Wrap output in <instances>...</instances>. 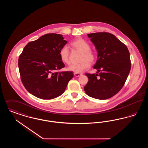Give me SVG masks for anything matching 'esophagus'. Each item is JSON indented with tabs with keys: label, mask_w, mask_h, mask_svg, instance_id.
I'll list each match as a JSON object with an SVG mask.
<instances>
[{
	"label": "esophagus",
	"mask_w": 148,
	"mask_h": 148,
	"mask_svg": "<svg viewBox=\"0 0 148 148\" xmlns=\"http://www.w3.org/2000/svg\"><path fill=\"white\" fill-rule=\"evenodd\" d=\"M74 74V75H75V77H80V76H81V75H82V74H80V73H75Z\"/></svg>",
	"instance_id": "34e87169"
}]
</instances>
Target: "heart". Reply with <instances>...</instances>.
<instances>
[{"label": "heart", "instance_id": "1", "mask_svg": "<svg viewBox=\"0 0 148 148\" xmlns=\"http://www.w3.org/2000/svg\"><path fill=\"white\" fill-rule=\"evenodd\" d=\"M71 45L76 49L82 51L79 63L72 64L68 68L69 71L80 73L89 68L90 63H94L97 59L95 53L91 50L90 44L83 38H77L73 41ZM59 56L62 61L66 64L71 63L69 59V49L68 46L64 45L59 51Z\"/></svg>", "mask_w": 148, "mask_h": 148}]
</instances>
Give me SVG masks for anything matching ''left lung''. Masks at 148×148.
<instances>
[{"label":"left lung","mask_w":148,"mask_h":148,"mask_svg":"<svg viewBox=\"0 0 148 148\" xmlns=\"http://www.w3.org/2000/svg\"><path fill=\"white\" fill-rule=\"evenodd\" d=\"M98 51L94 65L97 74L85 73L88 82L84 88L89 97L100 100L110 98L123 87L131 69L127 46L115 35L107 32L88 34Z\"/></svg>","instance_id":"8db88e82"}]
</instances>
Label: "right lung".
<instances>
[{"label":"right lung","mask_w":148,"mask_h":148,"mask_svg":"<svg viewBox=\"0 0 148 148\" xmlns=\"http://www.w3.org/2000/svg\"><path fill=\"white\" fill-rule=\"evenodd\" d=\"M67 41L63 35L49 33L28 42L18 59L21 82L37 98L52 99L63 93L74 77L71 71H59L65 66L59 51Z\"/></svg>","instance_id":"1"}]
</instances>
